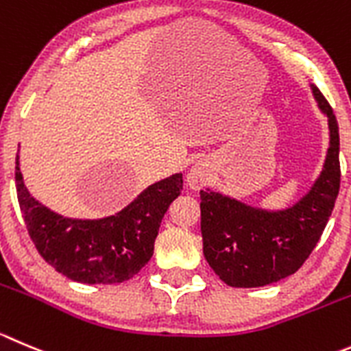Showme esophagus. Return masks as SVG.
I'll use <instances>...</instances> for the list:
<instances>
[{
	"label": "esophagus",
	"instance_id": "esophagus-1",
	"mask_svg": "<svg viewBox=\"0 0 351 351\" xmlns=\"http://www.w3.org/2000/svg\"><path fill=\"white\" fill-rule=\"evenodd\" d=\"M209 175H211V169H209L208 160L201 159L192 165L191 171H189V175H186V182H189V185H191L192 189L197 191V189H202V186L208 183Z\"/></svg>",
	"mask_w": 351,
	"mask_h": 351
}]
</instances>
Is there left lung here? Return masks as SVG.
<instances>
[{
	"label": "left lung",
	"instance_id": "8db88e82",
	"mask_svg": "<svg viewBox=\"0 0 351 351\" xmlns=\"http://www.w3.org/2000/svg\"><path fill=\"white\" fill-rule=\"evenodd\" d=\"M313 97L329 121L322 173L306 195L282 211L251 208L218 192L201 191L202 250L209 267L232 287H261L286 279L319 242L339 192V130L319 88Z\"/></svg>",
	"mask_w": 351,
	"mask_h": 351
}]
</instances>
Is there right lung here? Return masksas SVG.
Returning a JSON list of instances; mask_svg holds the SVG:
<instances>
[{"mask_svg": "<svg viewBox=\"0 0 351 351\" xmlns=\"http://www.w3.org/2000/svg\"><path fill=\"white\" fill-rule=\"evenodd\" d=\"M22 216L36 250L58 274L83 284H116L138 274L169 204L183 189L182 173L154 183L123 211L100 220H74L50 211L25 189L15 166Z\"/></svg>", "mask_w": 351, "mask_h": 351, "instance_id": "obj_1", "label": "right lung"}]
</instances>
